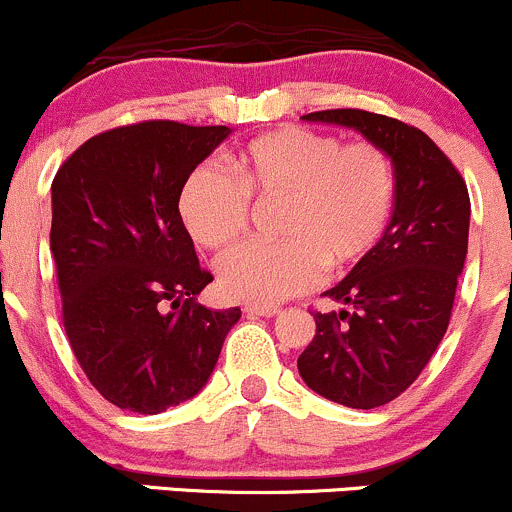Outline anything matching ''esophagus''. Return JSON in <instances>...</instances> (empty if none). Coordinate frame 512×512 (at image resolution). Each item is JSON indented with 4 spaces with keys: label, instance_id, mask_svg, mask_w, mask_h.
I'll list each match as a JSON object with an SVG mask.
<instances>
[{
    "label": "esophagus",
    "instance_id": "obj_1",
    "mask_svg": "<svg viewBox=\"0 0 512 512\" xmlns=\"http://www.w3.org/2000/svg\"><path fill=\"white\" fill-rule=\"evenodd\" d=\"M246 312H249V315H254V317H276L278 312H280V307H266V305H249V307H244Z\"/></svg>",
    "mask_w": 512,
    "mask_h": 512
}]
</instances>
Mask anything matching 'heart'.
Masks as SVG:
<instances>
[{
    "label": "heart",
    "mask_w": 512,
    "mask_h": 512,
    "mask_svg": "<svg viewBox=\"0 0 512 512\" xmlns=\"http://www.w3.org/2000/svg\"><path fill=\"white\" fill-rule=\"evenodd\" d=\"M254 205H278L276 244H244L217 261L224 295L278 305L327 273H342L376 249L395 205V168L371 141L342 144L320 131L285 126L249 141L234 175L197 166L178 210L192 239L227 249L246 232Z\"/></svg>",
    "instance_id": "obj_1"
}]
</instances>
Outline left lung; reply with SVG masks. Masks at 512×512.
I'll return each mask as SVG.
<instances>
[{
	"label": "left lung",
	"instance_id": "obj_1",
	"mask_svg": "<svg viewBox=\"0 0 512 512\" xmlns=\"http://www.w3.org/2000/svg\"><path fill=\"white\" fill-rule=\"evenodd\" d=\"M307 122L351 126L388 153L395 210L376 249L327 298L342 312H312L317 332L298 371L322 398L381 408L408 390L442 342L469 246L464 178L425 131L364 109H324Z\"/></svg>",
	"mask_w": 512,
	"mask_h": 512
}]
</instances>
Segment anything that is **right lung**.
Wrapping results in <instances>:
<instances>
[{
  "mask_svg": "<svg viewBox=\"0 0 512 512\" xmlns=\"http://www.w3.org/2000/svg\"><path fill=\"white\" fill-rule=\"evenodd\" d=\"M229 131L168 119L117 126L53 178L65 334L92 386L122 410L158 415L200 393L241 317L195 300L212 273L178 210L188 175Z\"/></svg>",
  "mask_w": 512,
  "mask_h": 512,
  "instance_id": "1",
  "label": "right lung"
}]
</instances>
